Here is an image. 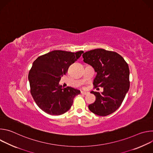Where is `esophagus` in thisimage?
Returning <instances> with one entry per match:
<instances>
[{
	"label": "esophagus",
	"mask_w": 153,
	"mask_h": 153,
	"mask_svg": "<svg viewBox=\"0 0 153 153\" xmlns=\"http://www.w3.org/2000/svg\"><path fill=\"white\" fill-rule=\"evenodd\" d=\"M81 94H83V95H86V94H88V92L82 91H81Z\"/></svg>",
	"instance_id": "obj_1"
}]
</instances>
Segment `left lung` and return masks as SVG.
<instances>
[{"label": "left lung", "mask_w": 153, "mask_h": 153, "mask_svg": "<svg viewBox=\"0 0 153 153\" xmlns=\"http://www.w3.org/2000/svg\"><path fill=\"white\" fill-rule=\"evenodd\" d=\"M85 63L94 68L96 76L95 87H103L102 93L92 91L95 102L88 105L89 110L100 116H106L121 105L129 88V70L127 63L118 53L97 48L82 55Z\"/></svg>", "instance_id": "8db88e82"}]
</instances>
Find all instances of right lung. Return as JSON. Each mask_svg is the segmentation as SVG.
I'll return each mask as SVG.
<instances>
[{
  "instance_id": "add662e5",
  "label": "right lung",
  "mask_w": 153,
  "mask_h": 153,
  "mask_svg": "<svg viewBox=\"0 0 153 153\" xmlns=\"http://www.w3.org/2000/svg\"><path fill=\"white\" fill-rule=\"evenodd\" d=\"M83 53L54 50L39 56L33 62L28 74L30 92L42 111L58 116L70 110L74 97L80 91L70 86L62 88L59 82L70 65Z\"/></svg>"
}]
</instances>
